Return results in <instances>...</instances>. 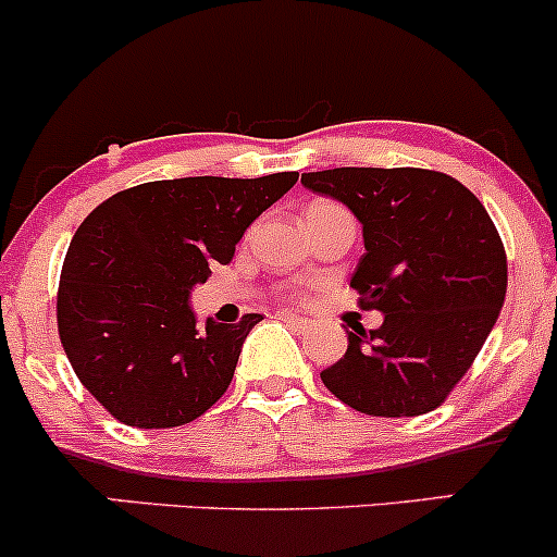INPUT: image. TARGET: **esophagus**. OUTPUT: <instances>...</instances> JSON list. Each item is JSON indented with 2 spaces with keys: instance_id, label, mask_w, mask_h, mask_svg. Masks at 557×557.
<instances>
[{
  "instance_id": "34e87169",
  "label": "esophagus",
  "mask_w": 557,
  "mask_h": 557,
  "mask_svg": "<svg viewBox=\"0 0 557 557\" xmlns=\"http://www.w3.org/2000/svg\"><path fill=\"white\" fill-rule=\"evenodd\" d=\"M281 321H284L286 326H292L295 331H305V329H310V321H308V318H299V315H295V312H281Z\"/></svg>"
}]
</instances>
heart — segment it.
Segmentation results:
<instances>
[{"instance_id":"heart-1","label":"heart","mask_w":557,"mask_h":557,"mask_svg":"<svg viewBox=\"0 0 557 557\" xmlns=\"http://www.w3.org/2000/svg\"><path fill=\"white\" fill-rule=\"evenodd\" d=\"M321 205H326V202H321ZM321 205H312V208H321Z\"/></svg>"}]
</instances>
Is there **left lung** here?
Instances as JSON below:
<instances>
[{"mask_svg": "<svg viewBox=\"0 0 557 557\" xmlns=\"http://www.w3.org/2000/svg\"><path fill=\"white\" fill-rule=\"evenodd\" d=\"M362 226L366 252L349 286L379 329L347 331L345 358L321 373L331 395L366 416L440 408L495 326L508 260L490 212L460 181L423 168L302 173Z\"/></svg>", "mask_w": 557, "mask_h": 557, "instance_id": "8db88e82", "label": "left lung"}]
</instances>
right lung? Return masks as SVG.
<instances>
[{
  "mask_svg": "<svg viewBox=\"0 0 557 557\" xmlns=\"http://www.w3.org/2000/svg\"><path fill=\"white\" fill-rule=\"evenodd\" d=\"M299 173L149 181L81 223L58 292V329L81 384L136 429H173L212 408L234 379L258 312L199 326L189 299L226 265L249 223Z\"/></svg>",
  "mask_w": 557,
  "mask_h": 557,
  "instance_id": "right-lung-1",
  "label": "right lung"
}]
</instances>
